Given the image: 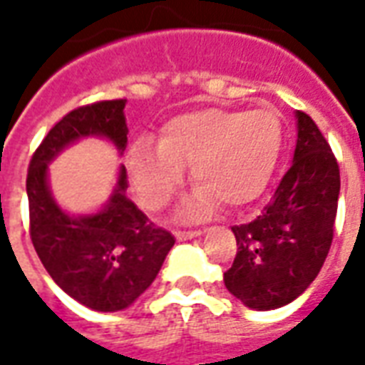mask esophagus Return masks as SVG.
Returning <instances> with one entry per match:
<instances>
[{
    "mask_svg": "<svg viewBox=\"0 0 365 365\" xmlns=\"http://www.w3.org/2000/svg\"><path fill=\"white\" fill-rule=\"evenodd\" d=\"M174 235H175V238H178V240H187V238L199 237V235H201V230H199V229H191V230H175Z\"/></svg>",
    "mask_w": 365,
    "mask_h": 365,
    "instance_id": "esophagus-1",
    "label": "esophagus"
}]
</instances>
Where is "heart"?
Here are the masks:
<instances>
[{
    "instance_id": "obj_1",
    "label": "heart",
    "mask_w": 365,
    "mask_h": 365,
    "mask_svg": "<svg viewBox=\"0 0 365 365\" xmlns=\"http://www.w3.org/2000/svg\"><path fill=\"white\" fill-rule=\"evenodd\" d=\"M282 120L274 109L209 107L182 113L160 130L158 146L135 144L127 168L136 197L158 211L172 199L191 164L197 183L183 201L182 215L203 217L217 209H237L260 195L282 148Z\"/></svg>"
}]
</instances>
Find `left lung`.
<instances>
[{
	"label": "left lung",
	"mask_w": 365,
	"mask_h": 365,
	"mask_svg": "<svg viewBox=\"0 0 365 365\" xmlns=\"http://www.w3.org/2000/svg\"><path fill=\"white\" fill-rule=\"evenodd\" d=\"M340 168L314 120L297 111V146L274 197L254 221L235 225L237 256L227 289L246 307L269 311L313 283L329 256L336 221Z\"/></svg>",
	"instance_id": "obj_1"
}]
</instances>
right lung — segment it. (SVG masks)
Here are the masks:
<instances>
[{"label":"right lung","mask_w":365,"mask_h":365,"mask_svg":"<svg viewBox=\"0 0 365 365\" xmlns=\"http://www.w3.org/2000/svg\"><path fill=\"white\" fill-rule=\"evenodd\" d=\"M125 103L107 99L66 113L38 144L27 172L29 232L44 269L70 297L103 313L125 309L150 287L175 238L125 195V168L109 203L88 217H70L54 203L46 170L62 148L82 136H107L125 150Z\"/></svg>","instance_id":"obj_1"}]
</instances>
